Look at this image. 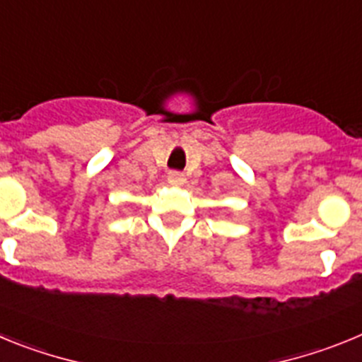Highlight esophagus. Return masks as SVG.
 Instances as JSON below:
<instances>
[{"label": "esophagus", "instance_id": "34e87169", "mask_svg": "<svg viewBox=\"0 0 362 362\" xmlns=\"http://www.w3.org/2000/svg\"><path fill=\"white\" fill-rule=\"evenodd\" d=\"M166 179H168V183L175 185V187H181V185L187 183V177H185V174H181V172H168Z\"/></svg>", "mask_w": 362, "mask_h": 362}]
</instances>
